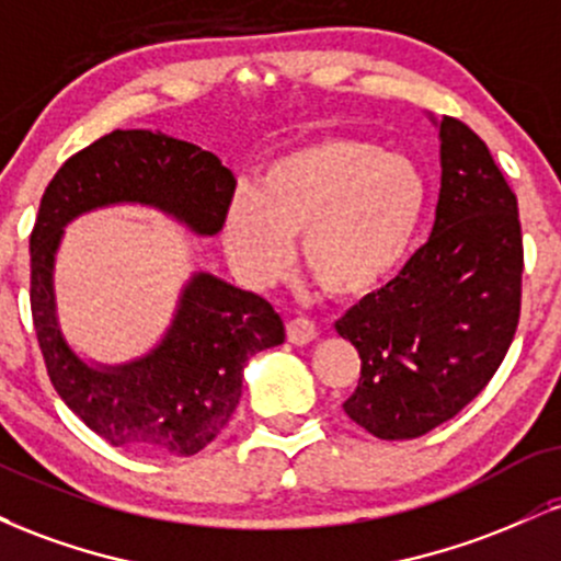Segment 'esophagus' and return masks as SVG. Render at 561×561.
Here are the masks:
<instances>
[{
    "mask_svg": "<svg viewBox=\"0 0 561 561\" xmlns=\"http://www.w3.org/2000/svg\"><path fill=\"white\" fill-rule=\"evenodd\" d=\"M285 330H287V340H289V343H295V345H306V343H311L313 337H317V324H313V321L306 319V317L289 319Z\"/></svg>",
    "mask_w": 561,
    "mask_h": 561,
    "instance_id": "34e87169",
    "label": "esophagus"
}]
</instances>
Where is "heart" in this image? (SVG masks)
Segmentation results:
<instances>
[{
  "mask_svg": "<svg viewBox=\"0 0 561 561\" xmlns=\"http://www.w3.org/2000/svg\"><path fill=\"white\" fill-rule=\"evenodd\" d=\"M422 173L364 139L327 137L289 150L261 173L255 192L231 197L224 248L253 282L279 276L289 242L324 293L362 298L398 272L424 214Z\"/></svg>",
  "mask_w": 561,
  "mask_h": 561,
  "instance_id": "1",
  "label": "heart"
}]
</instances>
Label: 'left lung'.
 <instances>
[{
	"label": "left lung",
	"instance_id": "obj_1",
	"mask_svg": "<svg viewBox=\"0 0 561 561\" xmlns=\"http://www.w3.org/2000/svg\"><path fill=\"white\" fill-rule=\"evenodd\" d=\"M440 197L430 240L396 279L334 324L362 356L345 414L379 440L454 420L491 382L519 324L517 195L465 121H440Z\"/></svg>",
	"mask_w": 561,
	"mask_h": 561
}]
</instances>
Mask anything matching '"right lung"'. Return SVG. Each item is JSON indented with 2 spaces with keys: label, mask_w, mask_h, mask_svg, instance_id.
<instances>
[{
  "label": "right lung",
  "mask_w": 561,
  "mask_h": 561,
  "mask_svg": "<svg viewBox=\"0 0 561 561\" xmlns=\"http://www.w3.org/2000/svg\"><path fill=\"white\" fill-rule=\"evenodd\" d=\"M234 176L214 152L163 131H111L70 156L47 184L31 231V317L47 375L92 433L150 456H192L227 427L250 356L279 345L272 302L210 274L192 276L165 340L147 358L92 369L57 330L53 263L62 227L111 203L156 205L197 234H216Z\"/></svg>",
  "instance_id": "add662e5"
}]
</instances>
